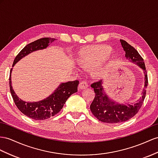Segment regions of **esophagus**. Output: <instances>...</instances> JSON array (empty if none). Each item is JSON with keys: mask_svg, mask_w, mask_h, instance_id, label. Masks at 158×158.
Segmentation results:
<instances>
[{"mask_svg": "<svg viewBox=\"0 0 158 158\" xmlns=\"http://www.w3.org/2000/svg\"><path fill=\"white\" fill-rule=\"evenodd\" d=\"M89 87L88 83L85 81H81L79 85V89L81 90V89H87Z\"/></svg>", "mask_w": 158, "mask_h": 158, "instance_id": "esophagus-1", "label": "esophagus"}]
</instances>
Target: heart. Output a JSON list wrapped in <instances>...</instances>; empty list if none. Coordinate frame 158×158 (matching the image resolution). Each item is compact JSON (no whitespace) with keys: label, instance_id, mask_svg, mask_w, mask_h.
I'll return each mask as SVG.
<instances>
[{"label":"heart","instance_id":"obj_1","mask_svg":"<svg viewBox=\"0 0 158 158\" xmlns=\"http://www.w3.org/2000/svg\"><path fill=\"white\" fill-rule=\"evenodd\" d=\"M110 52L111 48L108 46L89 47L80 51L77 63L81 67L84 69L96 68L104 62ZM104 69L103 67H101L97 71V73L102 74Z\"/></svg>","mask_w":158,"mask_h":158}]
</instances>
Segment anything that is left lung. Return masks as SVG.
<instances>
[{
    "label": "left lung",
    "mask_w": 158,
    "mask_h": 158,
    "mask_svg": "<svg viewBox=\"0 0 158 158\" xmlns=\"http://www.w3.org/2000/svg\"><path fill=\"white\" fill-rule=\"evenodd\" d=\"M120 41L125 52L126 59L138 64L143 70L145 74V89L142 92V96L136 103L123 105L116 103L108 98V96L103 90L102 79L91 84V87L94 88L95 95L90 106V110L97 119L107 123L124 122L135 115L142 106L146 95L145 89L147 88L148 84L147 71L143 58L131 44L124 40L121 39Z\"/></svg>",
    "instance_id": "1"
}]
</instances>
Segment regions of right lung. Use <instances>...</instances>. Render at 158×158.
Listing matches in <instances>:
<instances>
[{"instance_id": "obj_1", "label": "right lung", "mask_w": 158, "mask_h": 158, "mask_svg": "<svg viewBox=\"0 0 158 158\" xmlns=\"http://www.w3.org/2000/svg\"><path fill=\"white\" fill-rule=\"evenodd\" d=\"M55 39L44 37L28 44L16 56L13 67L19 60L31 52L46 48L48 44L53 42ZM11 71L9 77L10 91L16 106L24 115L35 120H44L57 114L63 108L64 104L69 97L77 91L79 83L78 80L60 83L52 94L42 101L37 102H25L19 99L15 94L11 85Z\"/></svg>"}]
</instances>
